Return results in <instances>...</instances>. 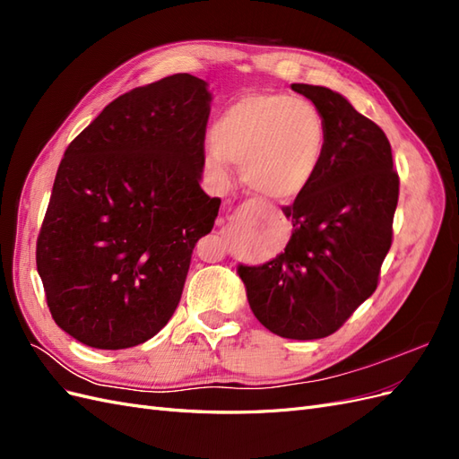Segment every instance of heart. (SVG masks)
Returning a JSON list of instances; mask_svg holds the SVG:
<instances>
[{
	"label": "heart",
	"instance_id": "1",
	"mask_svg": "<svg viewBox=\"0 0 459 459\" xmlns=\"http://www.w3.org/2000/svg\"><path fill=\"white\" fill-rule=\"evenodd\" d=\"M206 169L228 182L241 164L245 186L272 201H293L322 166L327 128L317 107L285 93H251L230 105L211 134Z\"/></svg>",
	"mask_w": 459,
	"mask_h": 459
}]
</instances>
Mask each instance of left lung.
<instances>
[{
    "instance_id": "obj_1",
    "label": "left lung",
    "mask_w": 459,
    "mask_h": 459,
    "mask_svg": "<svg viewBox=\"0 0 459 459\" xmlns=\"http://www.w3.org/2000/svg\"><path fill=\"white\" fill-rule=\"evenodd\" d=\"M322 113L327 145L308 189L283 208L293 221L285 251L238 273L258 322L285 339L314 341L335 333L377 289L393 243L398 174L377 124L344 95L290 84Z\"/></svg>"
}]
</instances>
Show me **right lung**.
<instances>
[{
	"mask_svg": "<svg viewBox=\"0 0 459 459\" xmlns=\"http://www.w3.org/2000/svg\"><path fill=\"white\" fill-rule=\"evenodd\" d=\"M212 93L174 74L120 95L68 145L36 247L49 312L120 351L169 324L220 199L201 189Z\"/></svg>",
	"mask_w": 459,
	"mask_h": 459,
	"instance_id": "add662e5",
	"label": "right lung"
}]
</instances>
